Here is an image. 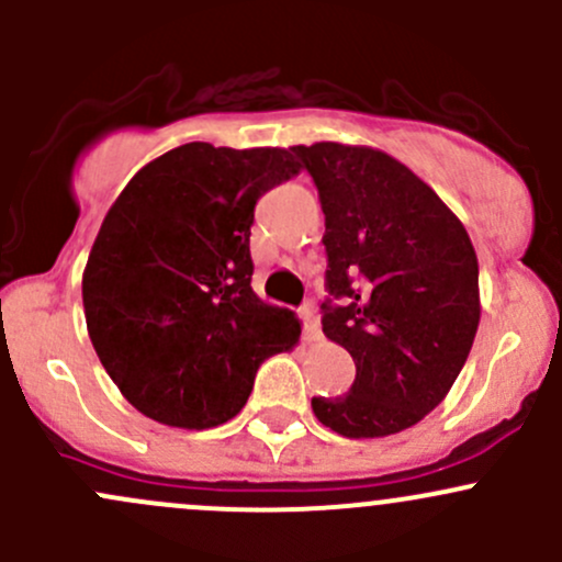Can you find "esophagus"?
<instances>
[{
    "mask_svg": "<svg viewBox=\"0 0 562 562\" xmlns=\"http://www.w3.org/2000/svg\"><path fill=\"white\" fill-rule=\"evenodd\" d=\"M299 317H302V323H304V339H307V342H315V339L321 337V321H317L313 304H304V307H299Z\"/></svg>",
    "mask_w": 562,
    "mask_h": 562,
    "instance_id": "esophagus-1",
    "label": "esophagus"
}]
</instances>
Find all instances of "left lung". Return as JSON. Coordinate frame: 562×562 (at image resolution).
I'll use <instances>...</instances> for the list:
<instances>
[{
  "label": "left lung",
  "mask_w": 562,
  "mask_h": 562,
  "mask_svg": "<svg viewBox=\"0 0 562 562\" xmlns=\"http://www.w3.org/2000/svg\"><path fill=\"white\" fill-rule=\"evenodd\" d=\"M326 214L323 334L356 361L342 396H315L323 427L386 438L443 402L479 328V258L459 217L386 151L291 146Z\"/></svg>",
  "instance_id": "obj_1"
}]
</instances>
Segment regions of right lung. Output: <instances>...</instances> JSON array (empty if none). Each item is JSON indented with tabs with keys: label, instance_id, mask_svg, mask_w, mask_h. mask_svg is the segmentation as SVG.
I'll list each match as a JSON object with an SVG mask.
<instances>
[{
	"label": "right lung",
	"instance_id": "obj_1",
	"mask_svg": "<svg viewBox=\"0 0 562 562\" xmlns=\"http://www.w3.org/2000/svg\"><path fill=\"white\" fill-rule=\"evenodd\" d=\"M302 171L291 149L184 144L108 209L83 269L89 339L124 400L181 429L220 427L302 323L255 296V203Z\"/></svg>",
	"mask_w": 562,
	"mask_h": 562
}]
</instances>
